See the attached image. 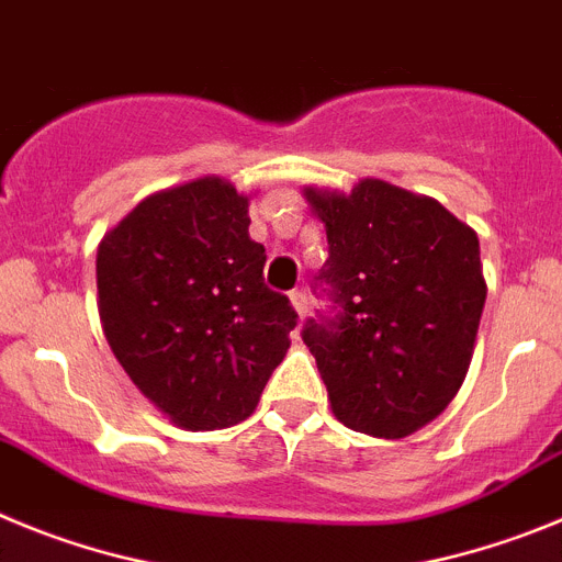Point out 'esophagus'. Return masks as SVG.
<instances>
[{
    "instance_id": "1",
    "label": "esophagus",
    "mask_w": 562,
    "mask_h": 562,
    "mask_svg": "<svg viewBox=\"0 0 562 562\" xmlns=\"http://www.w3.org/2000/svg\"><path fill=\"white\" fill-rule=\"evenodd\" d=\"M290 301H292V306H295L297 317H304L306 310H310V297H306V292L304 290H292Z\"/></svg>"
}]
</instances>
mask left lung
I'll return each instance as SVG.
<instances>
[{
	"label": "left lung",
	"mask_w": 562,
	"mask_h": 562,
	"mask_svg": "<svg viewBox=\"0 0 562 562\" xmlns=\"http://www.w3.org/2000/svg\"><path fill=\"white\" fill-rule=\"evenodd\" d=\"M329 258L315 276L331 301L304 342L351 430L402 439L448 408L473 357L486 301L479 236L430 196L360 180L306 188Z\"/></svg>",
	"instance_id": "1"
}]
</instances>
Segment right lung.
Wrapping results in <instances>:
<instances>
[{
	"mask_svg": "<svg viewBox=\"0 0 562 562\" xmlns=\"http://www.w3.org/2000/svg\"><path fill=\"white\" fill-rule=\"evenodd\" d=\"M247 196L220 177L143 200L98 247L103 335L143 396L186 430L245 422L297 312L265 284Z\"/></svg>",
	"mask_w": 562,
	"mask_h": 562,
	"instance_id": "right-lung-1",
	"label": "right lung"
}]
</instances>
